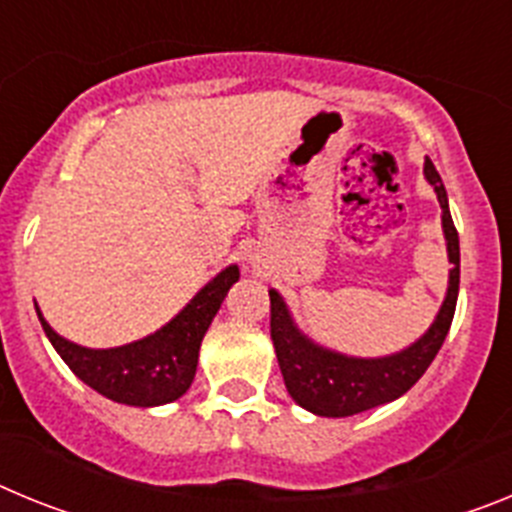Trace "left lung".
<instances>
[{
	"label": "left lung",
	"instance_id": "obj_1",
	"mask_svg": "<svg viewBox=\"0 0 512 512\" xmlns=\"http://www.w3.org/2000/svg\"><path fill=\"white\" fill-rule=\"evenodd\" d=\"M423 174L438 194L451 271L446 300L431 328L425 330L418 341L397 354L379 356V359H356V356L338 354L307 338L289 315L282 295L277 289H269L271 341L277 351L279 369H282L292 400L310 413L323 415V418H348V415L364 413L384 402L397 400L423 377L425 369L436 359L438 348L446 341V333L454 320L456 297H459V233L451 220L449 197L431 158H425Z\"/></svg>",
	"mask_w": 512,
	"mask_h": 512
}]
</instances>
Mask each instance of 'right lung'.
Wrapping results in <instances>:
<instances>
[{"label":"right lung","mask_w":512,"mask_h":512,"mask_svg":"<svg viewBox=\"0 0 512 512\" xmlns=\"http://www.w3.org/2000/svg\"><path fill=\"white\" fill-rule=\"evenodd\" d=\"M238 277V266H228L212 282H207L164 328L117 348H87L66 341L45 323L38 305L35 310L48 341L81 382L107 400L135 408H156L179 400L189 390L197 372L202 338Z\"/></svg>","instance_id":"right-lung-1"}]
</instances>
